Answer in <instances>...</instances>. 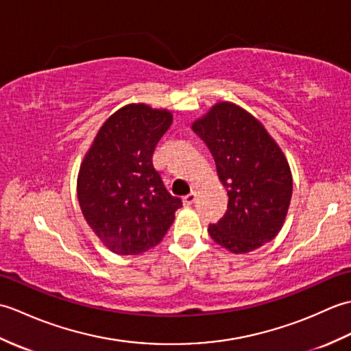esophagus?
I'll return each mask as SVG.
<instances>
[{"label": "esophagus", "mask_w": 351, "mask_h": 351, "mask_svg": "<svg viewBox=\"0 0 351 351\" xmlns=\"http://www.w3.org/2000/svg\"><path fill=\"white\" fill-rule=\"evenodd\" d=\"M196 196H197V193L196 191H191L190 195H187V196H184V199H182V202H184V205H191L193 202H195L196 200Z\"/></svg>", "instance_id": "1"}]
</instances>
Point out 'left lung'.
<instances>
[{
    "mask_svg": "<svg viewBox=\"0 0 351 351\" xmlns=\"http://www.w3.org/2000/svg\"><path fill=\"white\" fill-rule=\"evenodd\" d=\"M228 190V211L208 228L213 240L234 253L271 241L287 217L293 178L285 155L247 111L220 102L193 123Z\"/></svg>",
    "mask_w": 351,
    "mask_h": 351,
    "instance_id": "left-lung-1",
    "label": "left lung"
}]
</instances>
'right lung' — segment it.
Wrapping results in <instances>:
<instances>
[{
	"mask_svg": "<svg viewBox=\"0 0 351 351\" xmlns=\"http://www.w3.org/2000/svg\"><path fill=\"white\" fill-rule=\"evenodd\" d=\"M170 125V111L130 104L101 126L80 169L81 211L99 240L119 255L152 249L182 206L152 162Z\"/></svg>",
	"mask_w": 351,
	"mask_h": 351,
	"instance_id": "add662e5",
	"label": "right lung"
}]
</instances>
